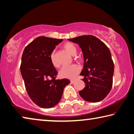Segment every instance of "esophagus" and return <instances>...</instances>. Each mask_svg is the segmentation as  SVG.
<instances>
[{"mask_svg": "<svg viewBox=\"0 0 134 134\" xmlns=\"http://www.w3.org/2000/svg\"><path fill=\"white\" fill-rule=\"evenodd\" d=\"M70 82H71V84H73V83L75 82V80H71V81H70Z\"/></svg>", "mask_w": 134, "mask_h": 134, "instance_id": "34e87169", "label": "esophagus"}]
</instances>
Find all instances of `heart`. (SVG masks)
<instances>
[{
  "instance_id": "b5f03b06",
  "label": "heart",
  "mask_w": 134,
  "mask_h": 134,
  "mask_svg": "<svg viewBox=\"0 0 134 134\" xmlns=\"http://www.w3.org/2000/svg\"><path fill=\"white\" fill-rule=\"evenodd\" d=\"M63 47L72 56L75 55L76 52H77V49H76V46L73 43L71 42L65 43L63 44ZM50 58L52 65L54 67H58L59 64L56 60L55 56H54V51H53L52 52V53L50 54ZM75 59L78 62H81L82 60L80 56H75ZM80 72V68L78 65L76 64H72L71 65H66L62 66L60 69V71H59V76L62 78L72 79L75 78Z\"/></svg>"
}]
</instances>
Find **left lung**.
Returning a JSON list of instances; mask_svg holds the SVG:
<instances>
[{
	"instance_id": "1",
	"label": "left lung",
	"mask_w": 134,
	"mask_h": 134,
	"mask_svg": "<svg viewBox=\"0 0 134 134\" xmlns=\"http://www.w3.org/2000/svg\"><path fill=\"white\" fill-rule=\"evenodd\" d=\"M78 44L83 53L84 68L80 75L85 82L84 88L79 94L83 99L99 102L108 95L113 84L114 63L107 46L92 35L69 39Z\"/></svg>"
}]
</instances>
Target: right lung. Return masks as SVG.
Instances as JSON below:
<instances>
[{
	"instance_id": "obj_1",
	"label": "right lung",
	"mask_w": 134,
	"mask_h": 134,
	"mask_svg": "<svg viewBox=\"0 0 134 134\" xmlns=\"http://www.w3.org/2000/svg\"><path fill=\"white\" fill-rule=\"evenodd\" d=\"M62 39L38 37L24 50L20 70L28 96L42 108L54 107L60 102L68 79L56 80L58 75L50 54Z\"/></svg>"
}]
</instances>
